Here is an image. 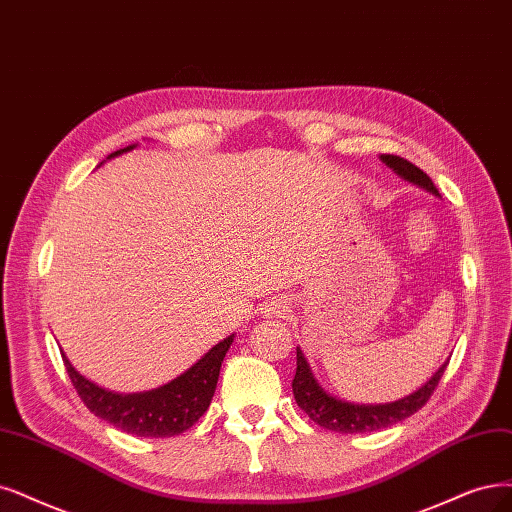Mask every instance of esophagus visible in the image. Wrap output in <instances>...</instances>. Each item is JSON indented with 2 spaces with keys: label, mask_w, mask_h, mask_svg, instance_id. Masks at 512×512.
Here are the masks:
<instances>
[{
  "label": "esophagus",
  "mask_w": 512,
  "mask_h": 512,
  "mask_svg": "<svg viewBox=\"0 0 512 512\" xmlns=\"http://www.w3.org/2000/svg\"><path fill=\"white\" fill-rule=\"evenodd\" d=\"M285 312H287V306L280 304V301H272V304H268L266 310H263V314L268 316H282Z\"/></svg>",
  "instance_id": "34e87169"
}]
</instances>
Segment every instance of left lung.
<instances>
[{"label":"left lung","mask_w":512,"mask_h":512,"mask_svg":"<svg viewBox=\"0 0 512 512\" xmlns=\"http://www.w3.org/2000/svg\"><path fill=\"white\" fill-rule=\"evenodd\" d=\"M380 160L386 166H390L401 179L426 189V192H430L432 196L441 198L439 189L434 187L432 179L415 164L407 162L405 158L390 156V154L380 156ZM447 363H443L437 371H434L424 386L403 396V399H399V401L377 403V405H358V403H348V401L337 399V396L329 394L323 386H320L310 369V363L306 361L304 352L297 348V371L293 377V396H295L297 405L304 409L308 413V418L312 422H316L318 426H323L333 432H342V434L373 432V430L388 428L392 424H399L418 409H422L426 405V401L430 399L434 388L439 386V380L447 369Z\"/></svg>","instance_id":"left-lung-1"}]
</instances>
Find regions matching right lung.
<instances>
[{
    "mask_svg": "<svg viewBox=\"0 0 512 512\" xmlns=\"http://www.w3.org/2000/svg\"><path fill=\"white\" fill-rule=\"evenodd\" d=\"M135 147L137 145H128L124 149L113 151L107 160ZM232 342L234 333L221 339L217 346L208 350L198 363H194L185 373L175 377L173 382L154 390L130 394L111 392L86 380L80 371H75L65 352L61 354L67 373L71 377V384L78 390L84 405L97 415V418L113 424L128 434H137V437L166 439L192 428L202 418L208 405H211L219 380V369Z\"/></svg>",
    "mask_w": 512,
    "mask_h": 512,
    "instance_id": "right-lung-1",
    "label": "right lung"
}]
</instances>
